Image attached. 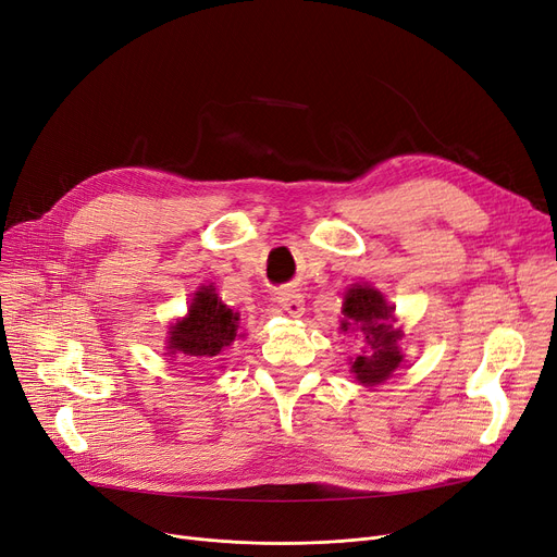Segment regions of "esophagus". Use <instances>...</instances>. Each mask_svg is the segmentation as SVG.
<instances>
[{"label": "esophagus", "instance_id": "esophagus-1", "mask_svg": "<svg viewBox=\"0 0 557 557\" xmlns=\"http://www.w3.org/2000/svg\"><path fill=\"white\" fill-rule=\"evenodd\" d=\"M277 305L288 313V317H300L305 311V300L296 292H282L277 294Z\"/></svg>", "mask_w": 557, "mask_h": 557}]
</instances>
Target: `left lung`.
<instances>
[{"mask_svg":"<svg viewBox=\"0 0 557 557\" xmlns=\"http://www.w3.org/2000/svg\"><path fill=\"white\" fill-rule=\"evenodd\" d=\"M394 311L396 307L386 302L377 288L369 284H355L346 292L342 330H359L364 334L367 346L371 348V352L364 350L350 361V371L361 384L375 386L389 380L392 373L400 367L403 352L398 342L403 338V330L394 327Z\"/></svg>","mask_w":557,"mask_h":557,"instance_id":"obj_1","label":"left lung"}]
</instances>
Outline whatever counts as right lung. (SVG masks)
I'll return each mask as SVG.
<instances>
[{"mask_svg":"<svg viewBox=\"0 0 557 557\" xmlns=\"http://www.w3.org/2000/svg\"><path fill=\"white\" fill-rule=\"evenodd\" d=\"M238 336V313L219 300L213 286H202L193 296L188 313L171 327L168 352L171 357L207 361L221 355Z\"/></svg>","mask_w":557,"mask_h":557,"instance_id":"right-lung-1","label":"right lung"}]
</instances>
